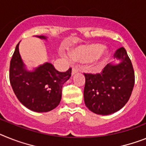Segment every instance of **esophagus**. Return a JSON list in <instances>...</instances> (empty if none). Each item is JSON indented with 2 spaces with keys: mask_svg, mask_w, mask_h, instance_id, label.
Listing matches in <instances>:
<instances>
[{
  "mask_svg": "<svg viewBox=\"0 0 146 146\" xmlns=\"http://www.w3.org/2000/svg\"><path fill=\"white\" fill-rule=\"evenodd\" d=\"M79 71V68L76 67H73L72 68V75H74L75 73H76Z\"/></svg>",
  "mask_w": 146,
  "mask_h": 146,
  "instance_id": "obj_1",
  "label": "esophagus"
}]
</instances>
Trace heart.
Returning a JSON list of instances; mask_svg holds the SVG:
<instances>
[{"label": "heart", "instance_id": "obj_1", "mask_svg": "<svg viewBox=\"0 0 146 146\" xmlns=\"http://www.w3.org/2000/svg\"><path fill=\"white\" fill-rule=\"evenodd\" d=\"M108 54V49L100 44L82 45L76 48L71 49L69 52L70 57L71 58L79 62H85L89 60V62L94 67L100 65L106 58ZM62 55L66 56L64 53H62Z\"/></svg>", "mask_w": 146, "mask_h": 146}]
</instances>
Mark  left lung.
I'll return each instance as SVG.
<instances>
[{
	"instance_id": "obj_1",
	"label": "left lung",
	"mask_w": 146,
	"mask_h": 146,
	"mask_svg": "<svg viewBox=\"0 0 146 146\" xmlns=\"http://www.w3.org/2000/svg\"><path fill=\"white\" fill-rule=\"evenodd\" d=\"M114 58L119 63H110L101 73L85 74L84 100L90 111L109 115L119 111L131 95L134 71L124 47L116 51Z\"/></svg>"
}]
</instances>
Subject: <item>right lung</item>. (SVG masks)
I'll use <instances>...</instances> for the list:
<instances>
[{
    "label": "right lung",
    "instance_id": "add662e5",
    "mask_svg": "<svg viewBox=\"0 0 146 146\" xmlns=\"http://www.w3.org/2000/svg\"><path fill=\"white\" fill-rule=\"evenodd\" d=\"M35 37L46 40L44 35ZM17 44L9 67V81L15 96L22 105L35 112H48L56 108L62 99L63 84L71 76V68L58 72L51 63L29 70L24 63Z\"/></svg>",
    "mask_w": 146,
    "mask_h": 146
}]
</instances>
